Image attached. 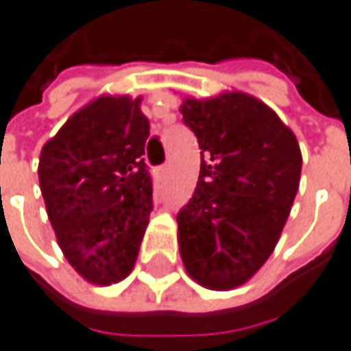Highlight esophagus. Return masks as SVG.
I'll list each match as a JSON object with an SVG mask.
<instances>
[{"mask_svg":"<svg viewBox=\"0 0 351 351\" xmlns=\"http://www.w3.org/2000/svg\"><path fill=\"white\" fill-rule=\"evenodd\" d=\"M167 171H169V166H167V164H164V166H160V167H156V176H158V178H166Z\"/></svg>","mask_w":351,"mask_h":351,"instance_id":"obj_1","label":"esophagus"}]
</instances>
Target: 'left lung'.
<instances>
[{"label":"left lung","instance_id":"left-lung-1","mask_svg":"<svg viewBox=\"0 0 351 351\" xmlns=\"http://www.w3.org/2000/svg\"><path fill=\"white\" fill-rule=\"evenodd\" d=\"M180 112L202 149L193 197L178 213L180 254L195 282L231 290L278 243L300 184V146L276 112L247 93L187 97Z\"/></svg>","mask_w":351,"mask_h":351}]
</instances>
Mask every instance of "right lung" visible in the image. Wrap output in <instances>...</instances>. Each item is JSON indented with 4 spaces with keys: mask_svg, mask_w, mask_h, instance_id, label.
Returning a JSON list of instances; mask_svg holds the SVG:
<instances>
[{
    "mask_svg": "<svg viewBox=\"0 0 351 351\" xmlns=\"http://www.w3.org/2000/svg\"><path fill=\"white\" fill-rule=\"evenodd\" d=\"M142 98L100 95L41 149L39 185L64 258L97 287L126 278L149 223Z\"/></svg>",
    "mask_w": 351,
    "mask_h": 351,
    "instance_id": "add662e5",
    "label": "right lung"
}]
</instances>
